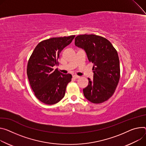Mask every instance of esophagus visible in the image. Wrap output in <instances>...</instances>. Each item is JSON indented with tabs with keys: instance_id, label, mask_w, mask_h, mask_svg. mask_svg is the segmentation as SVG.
I'll return each instance as SVG.
<instances>
[{
	"instance_id": "obj_1",
	"label": "esophagus",
	"mask_w": 146,
	"mask_h": 146,
	"mask_svg": "<svg viewBox=\"0 0 146 146\" xmlns=\"http://www.w3.org/2000/svg\"><path fill=\"white\" fill-rule=\"evenodd\" d=\"M73 77L74 78H75V79H77V78H80V76H77V75H73Z\"/></svg>"
}]
</instances>
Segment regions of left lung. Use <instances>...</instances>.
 <instances>
[{
    "instance_id": "left-lung-1",
    "label": "left lung",
    "mask_w": 146,
    "mask_h": 146,
    "mask_svg": "<svg viewBox=\"0 0 146 146\" xmlns=\"http://www.w3.org/2000/svg\"><path fill=\"white\" fill-rule=\"evenodd\" d=\"M75 45L83 49L90 62L94 64L93 80L83 89L84 97L94 104H100L113 94L120 78L117 52L112 44L102 36L94 34L78 35Z\"/></svg>"
}]
</instances>
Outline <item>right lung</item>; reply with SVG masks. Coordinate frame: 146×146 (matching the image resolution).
Masks as SVG:
<instances>
[{
  "label": "right lung",
  "instance_id": "add662e5",
  "mask_svg": "<svg viewBox=\"0 0 146 146\" xmlns=\"http://www.w3.org/2000/svg\"><path fill=\"white\" fill-rule=\"evenodd\" d=\"M74 37L70 35L44 40L36 46L29 60L27 74L31 87L35 97L45 104L59 102L72 80V74H62L53 67L58 65L60 53Z\"/></svg>",
  "mask_w": 146,
  "mask_h": 146
}]
</instances>
